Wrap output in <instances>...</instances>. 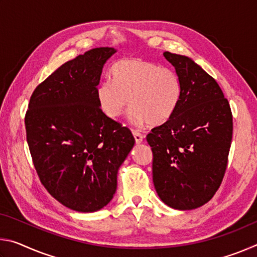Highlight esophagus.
Returning a JSON list of instances; mask_svg holds the SVG:
<instances>
[{"mask_svg":"<svg viewBox=\"0 0 257 257\" xmlns=\"http://www.w3.org/2000/svg\"><path fill=\"white\" fill-rule=\"evenodd\" d=\"M133 135H134L135 141H136L137 144H141V143L143 142V139H144V136H143V135L139 133V132H137V130H134Z\"/></svg>","mask_w":257,"mask_h":257,"instance_id":"34e87169","label":"esophagus"}]
</instances>
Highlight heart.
Listing matches in <instances>:
<instances>
[{
    "mask_svg": "<svg viewBox=\"0 0 257 257\" xmlns=\"http://www.w3.org/2000/svg\"><path fill=\"white\" fill-rule=\"evenodd\" d=\"M111 77L95 90L98 106L107 118H120L129 102V119L135 124L164 123L177 111L182 84L172 69L142 59H124L112 67Z\"/></svg>",
    "mask_w": 257,
    "mask_h": 257,
    "instance_id": "1",
    "label": "heart"
}]
</instances>
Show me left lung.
<instances>
[{
    "label": "left lung",
    "mask_w": 257,
    "mask_h": 257,
    "mask_svg": "<svg viewBox=\"0 0 257 257\" xmlns=\"http://www.w3.org/2000/svg\"><path fill=\"white\" fill-rule=\"evenodd\" d=\"M179 75L182 95L170 119L152 129L153 182L164 204L193 210L222 182L232 139V113L214 78L188 56L164 52Z\"/></svg>",
    "instance_id": "8db88e82"
}]
</instances>
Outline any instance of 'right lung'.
Returning a JSON list of instances; mask_svg holds the SVG:
<instances>
[{
    "label": "right lung",
    "mask_w": 257,
    "mask_h": 257,
    "mask_svg": "<svg viewBox=\"0 0 257 257\" xmlns=\"http://www.w3.org/2000/svg\"><path fill=\"white\" fill-rule=\"evenodd\" d=\"M113 47L68 61L36 87L25 125L34 167L46 190L77 212L110 203L120 165L135 145L128 128L104 114L95 90Z\"/></svg>",
    "instance_id": "1"
}]
</instances>
